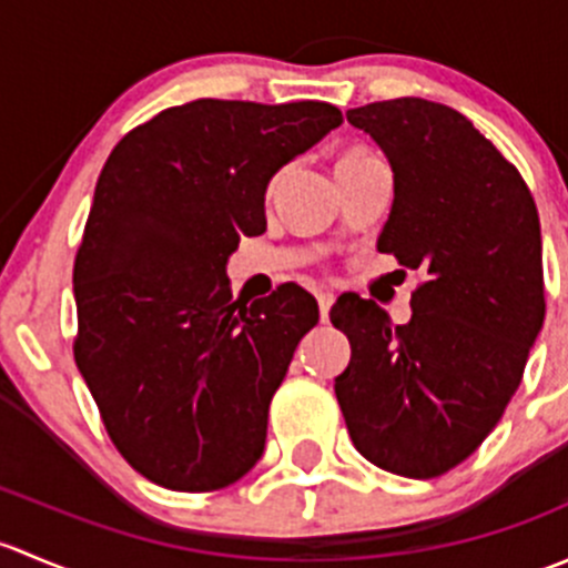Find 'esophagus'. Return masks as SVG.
I'll return each instance as SVG.
<instances>
[{
    "label": "esophagus",
    "mask_w": 568,
    "mask_h": 568,
    "mask_svg": "<svg viewBox=\"0 0 568 568\" xmlns=\"http://www.w3.org/2000/svg\"><path fill=\"white\" fill-rule=\"evenodd\" d=\"M316 300H318L321 321H326V318H329V307H332V302H335V294H332V291L318 288V291H316Z\"/></svg>",
    "instance_id": "obj_1"
}]
</instances>
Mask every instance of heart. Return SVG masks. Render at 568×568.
I'll return each instance as SVG.
<instances>
[{
    "instance_id": "heart-1",
    "label": "heart",
    "mask_w": 568,
    "mask_h": 568,
    "mask_svg": "<svg viewBox=\"0 0 568 568\" xmlns=\"http://www.w3.org/2000/svg\"><path fill=\"white\" fill-rule=\"evenodd\" d=\"M357 156H368V153H365V151H348V153H343L341 162H343V159H357Z\"/></svg>"
}]
</instances>
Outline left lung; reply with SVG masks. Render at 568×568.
I'll use <instances>...</instances> for the list:
<instances>
[{"label":"left lung","mask_w":568,"mask_h":568,"mask_svg":"<svg viewBox=\"0 0 568 568\" xmlns=\"http://www.w3.org/2000/svg\"><path fill=\"white\" fill-rule=\"evenodd\" d=\"M393 168L379 252L417 268L412 318L343 294L329 318L352 343L335 395L359 454L437 478L489 437L544 324L541 227L519 170L456 109L426 99L346 112Z\"/></svg>","instance_id":"obj_1"}]
</instances>
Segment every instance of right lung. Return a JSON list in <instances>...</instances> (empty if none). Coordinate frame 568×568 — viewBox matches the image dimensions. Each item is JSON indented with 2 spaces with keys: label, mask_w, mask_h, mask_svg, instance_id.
Here are the masks:
<instances>
[{
  "label": "right lung",
  "mask_w": 568,
  "mask_h": 568,
  "mask_svg": "<svg viewBox=\"0 0 568 568\" xmlns=\"http://www.w3.org/2000/svg\"><path fill=\"white\" fill-rule=\"evenodd\" d=\"M341 123L324 101L200 99L109 153L73 263V357L114 448L153 484L214 491L261 459L318 305L294 283L233 300L225 266L266 231L272 175Z\"/></svg>",
  "instance_id": "add662e5"
}]
</instances>
